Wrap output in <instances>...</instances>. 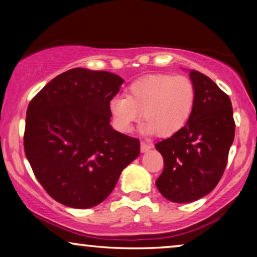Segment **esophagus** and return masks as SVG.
<instances>
[{
    "label": "esophagus",
    "instance_id": "obj_1",
    "mask_svg": "<svg viewBox=\"0 0 257 257\" xmlns=\"http://www.w3.org/2000/svg\"><path fill=\"white\" fill-rule=\"evenodd\" d=\"M151 149H152V145H150V144H147L145 142H142L140 143V151L142 152H147V151H150Z\"/></svg>",
    "mask_w": 257,
    "mask_h": 257
}]
</instances>
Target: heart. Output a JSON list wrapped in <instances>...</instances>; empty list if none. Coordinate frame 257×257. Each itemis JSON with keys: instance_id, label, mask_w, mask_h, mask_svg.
<instances>
[{"instance_id": "b5f03b06", "label": "heart", "mask_w": 257, "mask_h": 257, "mask_svg": "<svg viewBox=\"0 0 257 257\" xmlns=\"http://www.w3.org/2000/svg\"><path fill=\"white\" fill-rule=\"evenodd\" d=\"M196 89L184 75H151L130 84L126 96L108 103L118 131L128 133L143 115L146 132L171 137L187 124L195 106Z\"/></svg>"}]
</instances>
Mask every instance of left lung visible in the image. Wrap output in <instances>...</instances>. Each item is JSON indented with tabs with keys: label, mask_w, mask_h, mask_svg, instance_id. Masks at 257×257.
<instances>
[{
	"label": "left lung",
	"mask_w": 257,
	"mask_h": 257,
	"mask_svg": "<svg viewBox=\"0 0 257 257\" xmlns=\"http://www.w3.org/2000/svg\"><path fill=\"white\" fill-rule=\"evenodd\" d=\"M189 77L196 89L191 118L181 131L156 144L164 158L157 188L177 203L195 201L216 187L235 136L228 94L201 72L191 70Z\"/></svg>",
	"instance_id": "8db88e82"
}]
</instances>
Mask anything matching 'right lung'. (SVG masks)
Segmentation results:
<instances>
[{
    "mask_svg": "<svg viewBox=\"0 0 257 257\" xmlns=\"http://www.w3.org/2000/svg\"><path fill=\"white\" fill-rule=\"evenodd\" d=\"M122 83L114 73L75 68L55 77L29 103L24 152L42 187L62 205L97 206L139 156V139L110 125L108 103Z\"/></svg>",
    "mask_w": 257,
    "mask_h": 257,
    "instance_id": "add662e5",
    "label": "right lung"
}]
</instances>
